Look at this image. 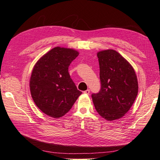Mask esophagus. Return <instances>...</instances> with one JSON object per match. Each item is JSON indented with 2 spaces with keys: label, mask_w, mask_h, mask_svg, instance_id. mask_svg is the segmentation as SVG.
I'll list each match as a JSON object with an SVG mask.
<instances>
[{
  "label": "esophagus",
  "mask_w": 160,
  "mask_h": 160,
  "mask_svg": "<svg viewBox=\"0 0 160 160\" xmlns=\"http://www.w3.org/2000/svg\"><path fill=\"white\" fill-rule=\"evenodd\" d=\"M83 93H84V94H89V93H90V90H89V89H87V90H86V91H84Z\"/></svg>",
  "instance_id": "34e87169"
}]
</instances>
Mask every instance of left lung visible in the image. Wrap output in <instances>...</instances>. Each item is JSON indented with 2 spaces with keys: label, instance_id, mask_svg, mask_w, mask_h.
Returning a JSON list of instances; mask_svg holds the SVG:
<instances>
[{
  "label": "left lung",
  "instance_id": "8db88e82",
  "mask_svg": "<svg viewBox=\"0 0 160 160\" xmlns=\"http://www.w3.org/2000/svg\"><path fill=\"white\" fill-rule=\"evenodd\" d=\"M100 65V90L92 93L97 112L107 120L123 117L133 104L138 83L133 68L120 53L113 49L98 54Z\"/></svg>",
  "mask_w": 160,
  "mask_h": 160
}]
</instances>
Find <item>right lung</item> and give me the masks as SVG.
Returning <instances> with one entry per match:
<instances>
[{
	"label": "right lung",
	"mask_w": 160,
	"mask_h": 160,
	"mask_svg": "<svg viewBox=\"0 0 160 160\" xmlns=\"http://www.w3.org/2000/svg\"><path fill=\"white\" fill-rule=\"evenodd\" d=\"M78 54L76 50L57 47L33 67L29 83L32 97L39 109L50 117L65 115L82 93L68 71Z\"/></svg>",
	"instance_id": "obj_1"
}]
</instances>
